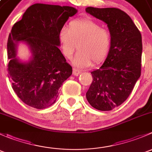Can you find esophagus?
Segmentation results:
<instances>
[{"label": "esophagus", "instance_id": "esophagus-1", "mask_svg": "<svg viewBox=\"0 0 152 152\" xmlns=\"http://www.w3.org/2000/svg\"><path fill=\"white\" fill-rule=\"evenodd\" d=\"M73 75H74V76H78L79 73H81V71H80V70H78V69H76V68H73Z\"/></svg>", "mask_w": 152, "mask_h": 152}]
</instances>
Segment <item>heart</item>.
I'll use <instances>...</instances> for the list:
<instances>
[{
  "instance_id": "b5f03b06",
  "label": "heart",
  "mask_w": 152,
  "mask_h": 152,
  "mask_svg": "<svg viewBox=\"0 0 152 152\" xmlns=\"http://www.w3.org/2000/svg\"><path fill=\"white\" fill-rule=\"evenodd\" d=\"M59 39L62 53L68 59L78 47L79 50L75 56L73 65L85 67L90 66L92 61L99 63L104 59L111 45V34L91 19L74 20L67 28L61 29Z\"/></svg>"
}]
</instances>
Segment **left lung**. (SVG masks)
Here are the masks:
<instances>
[{
	"label": "left lung",
	"mask_w": 152,
	"mask_h": 152,
	"mask_svg": "<svg viewBox=\"0 0 152 152\" xmlns=\"http://www.w3.org/2000/svg\"><path fill=\"white\" fill-rule=\"evenodd\" d=\"M86 12L107 24L111 45L107 59L93 76L86 97L101 111L120 106L132 91L141 73L142 37L132 20L116 8L87 7Z\"/></svg>",
	"instance_id": "8db88e82"
}]
</instances>
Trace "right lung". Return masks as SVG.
Wrapping results in <instances>:
<instances>
[{
  "label": "right lung",
  "mask_w": 152,
  "mask_h": 152,
  "mask_svg": "<svg viewBox=\"0 0 152 152\" xmlns=\"http://www.w3.org/2000/svg\"><path fill=\"white\" fill-rule=\"evenodd\" d=\"M76 12L71 7L36 4L12 27L7 42L8 76L12 89L26 104L36 109L53 104L60 87L72 74V67L58 48L59 34ZM18 41L29 45L32 56L28 63L16 57Z\"/></svg>",
  "instance_id": "right-lung-1"
}]
</instances>
